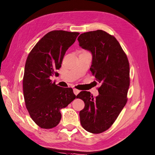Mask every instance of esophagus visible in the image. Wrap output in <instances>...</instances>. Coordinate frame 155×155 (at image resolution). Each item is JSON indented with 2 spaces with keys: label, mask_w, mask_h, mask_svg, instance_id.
Segmentation results:
<instances>
[{
  "label": "esophagus",
  "mask_w": 155,
  "mask_h": 155,
  "mask_svg": "<svg viewBox=\"0 0 155 155\" xmlns=\"http://www.w3.org/2000/svg\"><path fill=\"white\" fill-rule=\"evenodd\" d=\"M73 92H74V94L75 95H77L79 92H80V90H78L76 89V88H74L73 89Z\"/></svg>",
  "instance_id": "esophagus-1"
}]
</instances>
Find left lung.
I'll return each instance as SVG.
<instances>
[{
    "label": "left lung",
    "instance_id": "left-lung-1",
    "mask_svg": "<svg viewBox=\"0 0 155 155\" xmlns=\"http://www.w3.org/2000/svg\"><path fill=\"white\" fill-rule=\"evenodd\" d=\"M78 41L92 54L90 71L101 84L96 97L88 91L77 95L85 105L79 113L81 124L87 132L100 134L111 126L126 104L129 62L117 40L104 31L82 33Z\"/></svg>",
    "mask_w": 155,
    "mask_h": 155
}]
</instances>
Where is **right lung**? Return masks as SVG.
<instances>
[{
  "instance_id": "1",
  "label": "right lung",
  "mask_w": 155,
  "mask_h": 155,
  "mask_svg": "<svg viewBox=\"0 0 155 155\" xmlns=\"http://www.w3.org/2000/svg\"><path fill=\"white\" fill-rule=\"evenodd\" d=\"M77 32L52 31L36 44L27 58L23 80V96L31 118L42 128L56 126L61 118L60 109L76 96L71 88H62L51 78L58 74L66 51L73 45Z\"/></svg>"
}]
</instances>
